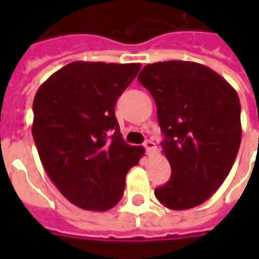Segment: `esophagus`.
Listing matches in <instances>:
<instances>
[{
    "label": "esophagus",
    "mask_w": 259,
    "mask_h": 259,
    "mask_svg": "<svg viewBox=\"0 0 259 259\" xmlns=\"http://www.w3.org/2000/svg\"><path fill=\"white\" fill-rule=\"evenodd\" d=\"M144 148H145L146 153H153V152H156V144H154L153 141H150V140H146L145 142H144Z\"/></svg>",
    "instance_id": "obj_1"
}]
</instances>
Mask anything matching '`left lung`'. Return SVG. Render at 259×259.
<instances>
[{"instance_id": "1", "label": "left lung", "mask_w": 259, "mask_h": 259, "mask_svg": "<svg viewBox=\"0 0 259 259\" xmlns=\"http://www.w3.org/2000/svg\"><path fill=\"white\" fill-rule=\"evenodd\" d=\"M138 82L156 102L162 153L172 168L169 181L154 195L170 209L193 208L212 196L237 158L239 97L221 75L193 62L148 64Z\"/></svg>"}]
</instances>
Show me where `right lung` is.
<instances>
[{
  "label": "right lung",
  "mask_w": 259,
  "mask_h": 259,
  "mask_svg": "<svg viewBox=\"0 0 259 259\" xmlns=\"http://www.w3.org/2000/svg\"><path fill=\"white\" fill-rule=\"evenodd\" d=\"M141 64L72 62L42 83L33 101L41 164L72 204L106 211L121 200L125 177L144 156L122 138L115 103Z\"/></svg>",
  "instance_id": "add662e5"
}]
</instances>
